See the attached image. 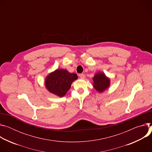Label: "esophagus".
<instances>
[{"mask_svg": "<svg viewBox=\"0 0 152 152\" xmlns=\"http://www.w3.org/2000/svg\"><path fill=\"white\" fill-rule=\"evenodd\" d=\"M79 76H80V78H81V79H85V77H86L85 75V74H80V75H79Z\"/></svg>", "mask_w": 152, "mask_h": 152, "instance_id": "1", "label": "esophagus"}]
</instances>
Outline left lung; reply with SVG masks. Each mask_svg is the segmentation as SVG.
<instances>
[{
  "label": "left lung",
  "instance_id": "left-lung-1",
  "mask_svg": "<svg viewBox=\"0 0 152 152\" xmlns=\"http://www.w3.org/2000/svg\"><path fill=\"white\" fill-rule=\"evenodd\" d=\"M93 86L99 93H102L107 89L110 85V79L103 72H98L92 78Z\"/></svg>",
  "mask_w": 152,
  "mask_h": 152
}]
</instances>
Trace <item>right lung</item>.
I'll return each instance as SVG.
<instances>
[{"label":"right lung","mask_w":152,"mask_h":152,"mask_svg":"<svg viewBox=\"0 0 152 152\" xmlns=\"http://www.w3.org/2000/svg\"><path fill=\"white\" fill-rule=\"evenodd\" d=\"M77 78L76 74L70 73L66 69H57L46 77L45 86L50 93L63 97Z\"/></svg>","instance_id":"right-lung-1"}]
</instances>
